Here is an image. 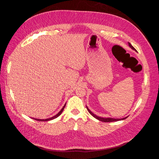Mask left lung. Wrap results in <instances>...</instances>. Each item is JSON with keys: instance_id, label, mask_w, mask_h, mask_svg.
I'll list each match as a JSON object with an SVG mask.
<instances>
[{"instance_id": "8db88e82", "label": "left lung", "mask_w": 159, "mask_h": 159, "mask_svg": "<svg viewBox=\"0 0 159 159\" xmlns=\"http://www.w3.org/2000/svg\"><path fill=\"white\" fill-rule=\"evenodd\" d=\"M128 45H129V47L132 50H134V51L137 52V50H136V49H135V48L132 46V45H131L129 43H128ZM86 107H87V111H89V112L90 114L93 117H94V118H96L97 120H99V121H102V122H113V121H121V120H125L126 118H128V116H127V117H125V118H121V119L112 118H102V117L98 116H96V115H94V113H93V112H91V111H90V110L87 107V106H86Z\"/></svg>"}]
</instances>
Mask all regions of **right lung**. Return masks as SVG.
Wrapping results in <instances>:
<instances>
[{"label": "right lung", "mask_w": 159, "mask_h": 159, "mask_svg": "<svg viewBox=\"0 0 159 159\" xmlns=\"http://www.w3.org/2000/svg\"><path fill=\"white\" fill-rule=\"evenodd\" d=\"M65 106H66V103L65 104V105L63 106V107H62V109L60 111V112L58 113V114H57L56 115H55L54 116H53V117H52V118H48V119H36V118H32V119H33V120H37V121H50V120H54V119H55V118H57V117H58L61 114V112H63V109H64V108H65Z\"/></svg>", "instance_id": "obj_1"}]
</instances>
